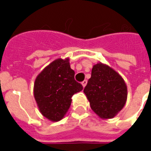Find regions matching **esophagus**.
Instances as JSON below:
<instances>
[{"instance_id":"34e87169","label":"esophagus","mask_w":151,"mask_h":151,"mask_svg":"<svg viewBox=\"0 0 151 151\" xmlns=\"http://www.w3.org/2000/svg\"><path fill=\"white\" fill-rule=\"evenodd\" d=\"M81 84H82L83 87H85V85H87V80H84V81H83L82 82H81Z\"/></svg>"}]
</instances>
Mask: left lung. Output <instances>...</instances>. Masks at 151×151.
Instances as JSON below:
<instances>
[{
  "instance_id": "8db88e82",
  "label": "left lung",
  "mask_w": 151,
  "mask_h": 151,
  "mask_svg": "<svg viewBox=\"0 0 151 151\" xmlns=\"http://www.w3.org/2000/svg\"><path fill=\"white\" fill-rule=\"evenodd\" d=\"M84 92L92 110L101 118H112L124 107L127 86L118 73L103 63L93 66Z\"/></svg>"
}]
</instances>
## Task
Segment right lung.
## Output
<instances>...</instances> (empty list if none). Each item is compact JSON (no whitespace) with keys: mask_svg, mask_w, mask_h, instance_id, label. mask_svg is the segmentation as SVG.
I'll list each match as a JSON object with an SVG mask.
<instances>
[{"mask_svg":"<svg viewBox=\"0 0 151 151\" xmlns=\"http://www.w3.org/2000/svg\"><path fill=\"white\" fill-rule=\"evenodd\" d=\"M69 59H58L46 66L34 83V98L40 112L52 122H59L70 106L71 98L83 89L74 79Z\"/></svg>","mask_w":151,"mask_h":151,"instance_id":"obj_1","label":"right lung"}]
</instances>
